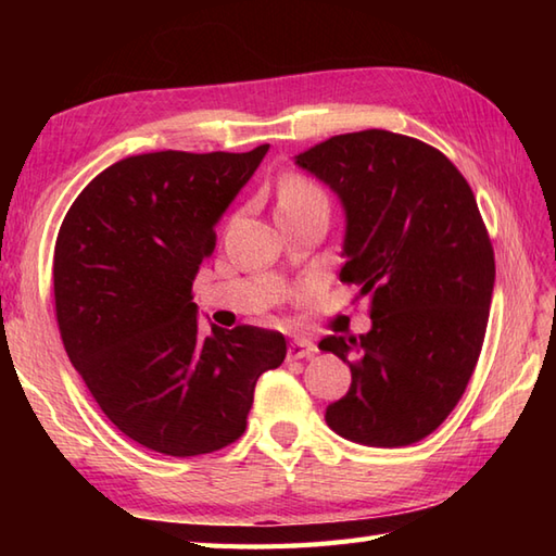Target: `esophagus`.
Wrapping results in <instances>:
<instances>
[{
    "label": "esophagus",
    "mask_w": 556,
    "mask_h": 556,
    "mask_svg": "<svg viewBox=\"0 0 556 556\" xmlns=\"http://www.w3.org/2000/svg\"><path fill=\"white\" fill-rule=\"evenodd\" d=\"M317 353V346L311 339H293L289 344V361H301V358H311Z\"/></svg>",
    "instance_id": "34e87169"
}]
</instances>
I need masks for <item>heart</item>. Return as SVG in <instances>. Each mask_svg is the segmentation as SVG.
Returning <instances> with one entry per match:
<instances>
[{
    "label": "heart",
    "instance_id": "1",
    "mask_svg": "<svg viewBox=\"0 0 556 556\" xmlns=\"http://www.w3.org/2000/svg\"><path fill=\"white\" fill-rule=\"evenodd\" d=\"M308 203H325V193L303 176H291L279 188V207H299Z\"/></svg>",
    "mask_w": 556,
    "mask_h": 556
}]
</instances>
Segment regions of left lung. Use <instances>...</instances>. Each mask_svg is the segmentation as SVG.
<instances>
[{
  "instance_id": "left-lung-1",
  "label": "left lung",
  "mask_w": 556,
  "mask_h": 556,
  "mask_svg": "<svg viewBox=\"0 0 556 556\" xmlns=\"http://www.w3.org/2000/svg\"><path fill=\"white\" fill-rule=\"evenodd\" d=\"M296 164L339 195V279L370 296L368 334L320 341L351 368L325 420L365 446L418 442L464 396L485 339L494 251L476 195L440 150L382 128L332 136Z\"/></svg>"
}]
</instances>
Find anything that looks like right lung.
I'll return each instance as SVG.
<instances>
[{
    "mask_svg": "<svg viewBox=\"0 0 556 556\" xmlns=\"http://www.w3.org/2000/svg\"><path fill=\"white\" fill-rule=\"evenodd\" d=\"M267 150L119 160L59 229L54 305L68 361L104 416L157 454L200 456L239 440L257 377L287 356L271 329L200 334L191 293L215 224Z\"/></svg>",
    "mask_w": 556,
    "mask_h": 556,
    "instance_id": "right-lung-1",
    "label": "right lung"
}]
</instances>
